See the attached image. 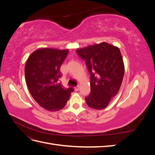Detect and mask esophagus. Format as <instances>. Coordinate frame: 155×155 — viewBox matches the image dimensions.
<instances>
[{"label":"esophagus","mask_w":155,"mask_h":155,"mask_svg":"<svg viewBox=\"0 0 155 155\" xmlns=\"http://www.w3.org/2000/svg\"><path fill=\"white\" fill-rule=\"evenodd\" d=\"M79 90V86H77L74 87V91H78Z\"/></svg>","instance_id":"1"}]
</instances>
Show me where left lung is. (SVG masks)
Segmentation results:
<instances>
[{"mask_svg": "<svg viewBox=\"0 0 155 155\" xmlns=\"http://www.w3.org/2000/svg\"><path fill=\"white\" fill-rule=\"evenodd\" d=\"M91 74V93L85 97L88 106L101 110L118 94L124 75V63L119 48L105 42L76 50Z\"/></svg>", "mask_w": 155, "mask_h": 155, "instance_id": "1", "label": "left lung"}]
</instances>
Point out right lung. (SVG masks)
I'll use <instances>...</instances> for the list:
<instances>
[{
  "mask_svg": "<svg viewBox=\"0 0 155 155\" xmlns=\"http://www.w3.org/2000/svg\"><path fill=\"white\" fill-rule=\"evenodd\" d=\"M68 50L40 48L28 58L25 72L28 88L34 99L45 109L58 111L66 105L74 91L57 82L61 77L60 67Z\"/></svg>",
  "mask_w": 155,
  "mask_h": 155,
  "instance_id": "obj_1",
  "label": "right lung"
}]
</instances>
